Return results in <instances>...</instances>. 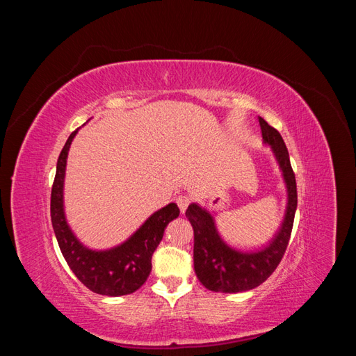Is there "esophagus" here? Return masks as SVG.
<instances>
[{"instance_id":"obj_1","label":"esophagus","mask_w":356,"mask_h":356,"mask_svg":"<svg viewBox=\"0 0 356 356\" xmlns=\"http://www.w3.org/2000/svg\"><path fill=\"white\" fill-rule=\"evenodd\" d=\"M190 202H191V199H190V196H187V195H179V196L177 197V203H178V207H179L181 212H186V209L188 208Z\"/></svg>"}]
</instances>
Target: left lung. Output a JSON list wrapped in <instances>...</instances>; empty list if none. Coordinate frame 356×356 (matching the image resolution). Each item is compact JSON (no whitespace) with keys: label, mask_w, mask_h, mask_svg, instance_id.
<instances>
[{"label":"left lung","mask_w":356,"mask_h":356,"mask_svg":"<svg viewBox=\"0 0 356 356\" xmlns=\"http://www.w3.org/2000/svg\"><path fill=\"white\" fill-rule=\"evenodd\" d=\"M258 122L264 143L272 145L286 182L288 207L285 220L272 243L263 251L243 254L232 250L221 241L209 212L197 207L196 203L190 204L186 217L195 232V250H193L195 272L202 285L215 293H241L263 284L281 263L293 232L297 209V184L288 149L281 134L275 127L261 117H258Z\"/></svg>","instance_id":"1"}]
</instances>
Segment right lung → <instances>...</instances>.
<instances>
[{
	"label": "right lung",
	"mask_w": 356,
	"mask_h": 356,
	"mask_svg": "<svg viewBox=\"0 0 356 356\" xmlns=\"http://www.w3.org/2000/svg\"><path fill=\"white\" fill-rule=\"evenodd\" d=\"M75 134L77 131L70 135L62 148L51 186L50 215L62 255L79 281L93 293L110 297L135 293L149 276L153 252L163 238L169 221L179 215V208L175 203H169L154 212L134 236L113 250L92 251L84 248L70 230L63 213V178L68 149Z\"/></svg>",
	"instance_id": "1"
}]
</instances>
